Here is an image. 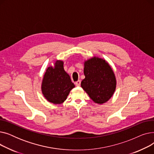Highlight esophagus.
Instances as JSON below:
<instances>
[{"label": "esophagus", "instance_id": "obj_1", "mask_svg": "<svg viewBox=\"0 0 154 154\" xmlns=\"http://www.w3.org/2000/svg\"><path fill=\"white\" fill-rule=\"evenodd\" d=\"M80 83H81V82H80V80H77V82H75V85H76V86L79 87V86H80Z\"/></svg>", "mask_w": 154, "mask_h": 154}]
</instances>
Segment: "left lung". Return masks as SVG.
<instances>
[{"mask_svg":"<svg viewBox=\"0 0 154 154\" xmlns=\"http://www.w3.org/2000/svg\"><path fill=\"white\" fill-rule=\"evenodd\" d=\"M85 79L81 87L96 103L107 102L114 95L117 85L114 70L109 63L94 56L84 61Z\"/></svg>","mask_w":154,"mask_h":154,"instance_id":"obj_1","label":"left lung"}]
</instances>
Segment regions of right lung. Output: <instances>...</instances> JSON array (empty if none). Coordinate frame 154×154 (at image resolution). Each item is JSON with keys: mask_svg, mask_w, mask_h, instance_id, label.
I'll use <instances>...</instances> for the list:
<instances>
[{"mask_svg": "<svg viewBox=\"0 0 154 154\" xmlns=\"http://www.w3.org/2000/svg\"><path fill=\"white\" fill-rule=\"evenodd\" d=\"M74 87L69 75L63 69L62 60H57L54 66L47 67L42 79L41 91L48 102L54 104L63 103Z\"/></svg>", "mask_w": 154, "mask_h": 154, "instance_id": "1", "label": "right lung"}]
</instances>
